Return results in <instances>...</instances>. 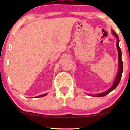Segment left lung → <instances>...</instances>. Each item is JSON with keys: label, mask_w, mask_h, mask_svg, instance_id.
<instances>
[{"label": "left lung", "mask_w": 130, "mask_h": 130, "mask_svg": "<svg viewBox=\"0 0 130 130\" xmlns=\"http://www.w3.org/2000/svg\"><path fill=\"white\" fill-rule=\"evenodd\" d=\"M112 34L114 36L117 38V43H116V46H117V49L118 51V62H119V67H118V72L117 75H116V78L114 80V83H113L112 86H111L110 89H109L108 90H106V92H103L101 93H98V94H90L88 93V95H89L90 96H96V97H102V96H106V95H108V93H109L110 92H112V90H114L116 87H117V86L119 85V83H120V80L121 79L122 75V72H123V62L122 60V52L121 50H120V47H119V38L118 35L116 34V33L114 32V30H112Z\"/></svg>", "instance_id": "1"}]
</instances>
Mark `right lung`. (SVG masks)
Wrapping results in <instances>:
<instances>
[{"label": "right lung", "mask_w": 130, "mask_h": 130, "mask_svg": "<svg viewBox=\"0 0 130 130\" xmlns=\"http://www.w3.org/2000/svg\"><path fill=\"white\" fill-rule=\"evenodd\" d=\"M47 93H45V94H42V95H39V96H36V98H40V97H43V96H46V95H47Z\"/></svg>", "instance_id": "1"}]
</instances>
